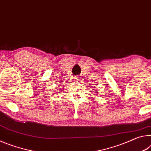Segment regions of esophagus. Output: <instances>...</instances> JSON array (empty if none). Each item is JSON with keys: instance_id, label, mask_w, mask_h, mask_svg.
<instances>
[{"instance_id": "1", "label": "esophagus", "mask_w": 151, "mask_h": 151, "mask_svg": "<svg viewBox=\"0 0 151 151\" xmlns=\"http://www.w3.org/2000/svg\"><path fill=\"white\" fill-rule=\"evenodd\" d=\"M74 81H75V82H79V81H80V78L78 76H76L75 77H74Z\"/></svg>"}]
</instances>
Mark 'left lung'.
<instances>
[{
	"label": "left lung",
	"mask_w": 151,
	"mask_h": 151,
	"mask_svg": "<svg viewBox=\"0 0 151 151\" xmlns=\"http://www.w3.org/2000/svg\"><path fill=\"white\" fill-rule=\"evenodd\" d=\"M97 93H98V92H97Z\"/></svg>",
	"instance_id": "8db88e82"
}]
</instances>
